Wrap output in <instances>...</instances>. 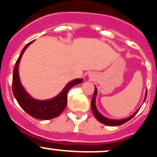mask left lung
Masks as SVG:
<instances>
[{
	"label": "left lung",
	"instance_id": "left-lung-1",
	"mask_svg": "<svg viewBox=\"0 0 157 157\" xmlns=\"http://www.w3.org/2000/svg\"><path fill=\"white\" fill-rule=\"evenodd\" d=\"M97 94H98V89L95 86V90H94V96H93L92 101H91V109H92V112L94 113V116L96 117V119L98 120L99 122H101V123H103L105 125L107 126H120L123 123H127V121H129L130 120H131L136 114L137 112H138V110L136 111L132 116H129V117L125 118V119H122V120H112V119H109V118L105 117L103 115H101L99 112H98V109H97V106H96V97H97ZM146 96H147V91L146 94H145V100H144V102H145V99H146Z\"/></svg>",
	"mask_w": 157,
	"mask_h": 157
}]
</instances>
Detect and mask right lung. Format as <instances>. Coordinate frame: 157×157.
I'll return each mask as SVG.
<instances>
[{
	"mask_svg": "<svg viewBox=\"0 0 157 157\" xmlns=\"http://www.w3.org/2000/svg\"><path fill=\"white\" fill-rule=\"evenodd\" d=\"M32 42L33 41H30L23 48L21 54L16 61V66L14 67L13 77H12V92L19 105L30 116L39 120H51L57 117L63 112L67 106V95L68 90L77 84H80L83 79L76 78L69 82L61 92L55 98L51 99L40 101L30 97V94L22 86L21 82L19 79V64L23 52Z\"/></svg>",
	"mask_w": 157,
	"mask_h": 157,
	"instance_id": "1",
	"label": "right lung"
}]
</instances>
